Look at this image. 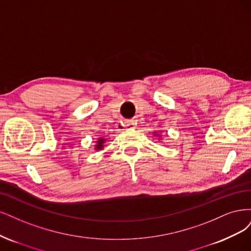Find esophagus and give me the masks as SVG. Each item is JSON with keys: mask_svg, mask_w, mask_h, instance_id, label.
Instances as JSON below:
<instances>
[{"mask_svg": "<svg viewBox=\"0 0 251 251\" xmlns=\"http://www.w3.org/2000/svg\"><path fill=\"white\" fill-rule=\"evenodd\" d=\"M133 125H134V121H126V122H125L126 127L131 128V127H133Z\"/></svg>", "mask_w": 251, "mask_h": 251, "instance_id": "esophagus-1", "label": "esophagus"}]
</instances>
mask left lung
<instances>
[{
    "mask_svg": "<svg viewBox=\"0 0 251 251\" xmlns=\"http://www.w3.org/2000/svg\"><path fill=\"white\" fill-rule=\"evenodd\" d=\"M153 136H155V137H157V141L158 142H160L161 141V135L160 134H158V132H156V131H154V132H153Z\"/></svg>",
    "mask_w": 251,
    "mask_h": 251,
    "instance_id": "left-lung-1",
    "label": "left lung"
}]
</instances>
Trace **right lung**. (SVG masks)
<instances>
[{
    "mask_svg": "<svg viewBox=\"0 0 251 251\" xmlns=\"http://www.w3.org/2000/svg\"><path fill=\"white\" fill-rule=\"evenodd\" d=\"M105 143H106V139H104L103 136L99 137V139L96 141V145H95V150H96V151H101V150H103Z\"/></svg>",
    "mask_w": 251,
    "mask_h": 251,
    "instance_id": "obj_1",
    "label": "right lung"
}]
</instances>
